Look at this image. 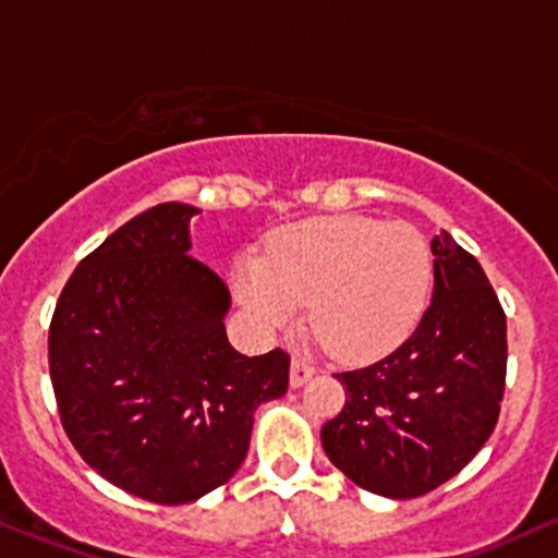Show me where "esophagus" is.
<instances>
[{
    "label": "esophagus",
    "instance_id": "esophagus-1",
    "mask_svg": "<svg viewBox=\"0 0 558 558\" xmlns=\"http://www.w3.org/2000/svg\"><path fill=\"white\" fill-rule=\"evenodd\" d=\"M312 377H314V366H308L306 361L301 359L291 361V387H304Z\"/></svg>",
    "mask_w": 558,
    "mask_h": 558
}]
</instances>
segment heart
Listing matches in <instances>:
<instances>
[{
  "label": "heart",
  "instance_id": "heart-1",
  "mask_svg": "<svg viewBox=\"0 0 558 558\" xmlns=\"http://www.w3.org/2000/svg\"><path fill=\"white\" fill-rule=\"evenodd\" d=\"M434 257L411 223L332 215L275 233L265 257L233 267V293L265 332L283 330L308 306V325L343 361L395 351L424 317Z\"/></svg>",
  "mask_w": 558,
  "mask_h": 558
}]
</instances>
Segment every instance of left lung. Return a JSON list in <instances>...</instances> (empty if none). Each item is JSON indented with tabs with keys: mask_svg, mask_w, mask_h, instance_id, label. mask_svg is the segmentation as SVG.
<instances>
[{
	"mask_svg": "<svg viewBox=\"0 0 558 558\" xmlns=\"http://www.w3.org/2000/svg\"><path fill=\"white\" fill-rule=\"evenodd\" d=\"M434 296L411 338L366 368L335 374L345 405L322 447L355 486L413 499L458 475L499 421L507 317L473 254L432 239Z\"/></svg>",
	"mask_w": 558,
	"mask_h": 558,
	"instance_id": "left-lung-1",
	"label": "left lung"
}]
</instances>
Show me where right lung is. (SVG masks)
I'll return each instance as SVG.
<instances>
[{
	"instance_id": "right-lung-1",
	"label": "right lung",
	"mask_w": 558,
	"mask_h": 558,
	"mask_svg": "<svg viewBox=\"0 0 558 558\" xmlns=\"http://www.w3.org/2000/svg\"><path fill=\"white\" fill-rule=\"evenodd\" d=\"M199 210L134 215L66 280L49 327L59 415L87 465L126 494L190 505L250 449L254 411L283 398L291 355H241L231 293L190 254Z\"/></svg>"
}]
</instances>
